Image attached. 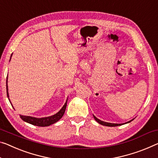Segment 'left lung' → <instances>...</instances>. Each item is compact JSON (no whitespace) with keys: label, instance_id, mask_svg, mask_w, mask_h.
Instances as JSON below:
<instances>
[{"label":"left lung","instance_id":"1","mask_svg":"<svg viewBox=\"0 0 158 158\" xmlns=\"http://www.w3.org/2000/svg\"><path fill=\"white\" fill-rule=\"evenodd\" d=\"M94 116V119L96 120V121H98V122L99 123H100V124H102V125L106 126V127H118V126H121V125L123 124V123H111L104 122V121H102L98 119V118H96L94 116ZM131 121H132V120L128 121L127 123H129V122H131Z\"/></svg>","mask_w":158,"mask_h":158}]
</instances>
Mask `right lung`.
<instances>
[{
    "label": "right lung",
    "instance_id": "add662e5",
    "mask_svg": "<svg viewBox=\"0 0 158 158\" xmlns=\"http://www.w3.org/2000/svg\"><path fill=\"white\" fill-rule=\"evenodd\" d=\"M12 56V55H11ZM7 82H8V77H7L6 80V89H7V95L8 97V85H7ZM67 105V102L65 103L64 106L61 108L59 112L56 114L48 116V117H45V118H35V117H31V116H22L20 115V118L23 121H25V122H27L29 123H31V124L37 126V127H48V126H50L57 122L60 118H62V116H64L65 108H66Z\"/></svg>",
    "mask_w": 158,
    "mask_h": 158
}]
</instances>
